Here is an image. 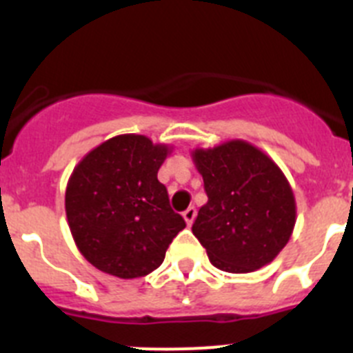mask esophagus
<instances>
[{"label": "esophagus", "mask_w": 353, "mask_h": 353, "mask_svg": "<svg viewBox=\"0 0 353 353\" xmlns=\"http://www.w3.org/2000/svg\"><path fill=\"white\" fill-rule=\"evenodd\" d=\"M195 216H196V209L193 208V205L183 212V218H184V221H186V225H192L193 220H195Z\"/></svg>", "instance_id": "obj_1"}]
</instances>
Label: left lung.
<instances>
[{"mask_svg": "<svg viewBox=\"0 0 353 353\" xmlns=\"http://www.w3.org/2000/svg\"><path fill=\"white\" fill-rule=\"evenodd\" d=\"M208 202L192 232L214 268L252 272L287 246L295 225V199L285 174L246 141L192 151Z\"/></svg>", "mask_w": 353, "mask_h": 353, "instance_id": "left-lung-1", "label": "left lung"}]
</instances>
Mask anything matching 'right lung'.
I'll use <instances>...</instances> for the list:
<instances>
[{
	"label": "right lung",
	"instance_id": "right-lung-1",
	"mask_svg": "<svg viewBox=\"0 0 353 353\" xmlns=\"http://www.w3.org/2000/svg\"><path fill=\"white\" fill-rule=\"evenodd\" d=\"M170 151L145 135H116L91 149L70 176V232L82 256L101 272L123 279L153 272L186 227L158 181Z\"/></svg>",
	"mask_w": 353,
	"mask_h": 353
}]
</instances>
